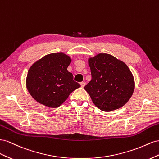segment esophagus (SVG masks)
<instances>
[{
	"mask_svg": "<svg viewBox=\"0 0 159 159\" xmlns=\"http://www.w3.org/2000/svg\"><path fill=\"white\" fill-rule=\"evenodd\" d=\"M80 84L81 87H84V86H85V84H86V83L84 82V81H83V82H81Z\"/></svg>",
	"mask_w": 159,
	"mask_h": 159,
	"instance_id": "34e87169",
	"label": "esophagus"
}]
</instances>
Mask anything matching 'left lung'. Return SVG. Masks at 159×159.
Returning <instances> with one entry per match:
<instances>
[{"mask_svg":"<svg viewBox=\"0 0 159 159\" xmlns=\"http://www.w3.org/2000/svg\"><path fill=\"white\" fill-rule=\"evenodd\" d=\"M89 65L92 79L84 89L94 105L105 112L124 106L134 90V77L127 65L106 53L90 58Z\"/></svg>","mask_w":159,"mask_h":159,"instance_id":"8db88e82","label":"left lung"}]
</instances>
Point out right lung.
I'll list each match as a JSON object with an SVG mask.
<instances>
[{
  "label": "right lung",
  "mask_w": 159,
  "mask_h": 159,
  "mask_svg": "<svg viewBox=\"0 0 159 159\" xmlns=\"http://www.w3.org/2000/svg\"><path fill=\"white\" fill-rule=\"evenodd\" d=\"M71 58L62 52L47 54L32 65L26 84L30 94L38 102L57 108L80 85L67 70Z\"/></svg>",
  "instance_id": "1"
}]
</instances>
